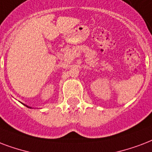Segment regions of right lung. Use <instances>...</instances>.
Instances as JSON below:
<instances>
[{
    "label": "right lung",
    "instance_id": "obj_1",
    "mask_svg": "<svg viewBox=\"0 0 152 152\" xmlns=\"http://www.w3.org/2000/svg\"><path fill=\"white\" fill-rule=\"evenodd\" d=\"M24 105H25V106H27V107H28V105H26V104H24ZM28 108H30V109H31V107H28Z\"/></svg>",
    "mask_w": 152,
    "mask_h": 152
}]
</instances>
